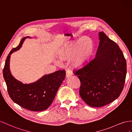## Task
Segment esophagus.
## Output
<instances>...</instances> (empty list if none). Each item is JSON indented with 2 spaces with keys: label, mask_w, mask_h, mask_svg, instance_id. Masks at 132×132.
I'll list each match as a JSON object with an SVG mask.
<instances>
[{
  "label": "esophagus",
  "mask_w": 132,
  "mask_h": 132,
  "mask_svg": "<svg viewBox=\"0 0 132 132\" xmlns=\"http://www.w3.org/2000/svg\"><path fill=\"white\" fill-rule=\"evenodd\" d=\"M71 75H72V72L70 70H66V78H69Z\"/></svg>",
  "instance_id": "1"
}]
</instances>
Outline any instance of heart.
<instances>
[{"label":"heart","instance_id":"heart-1","mask_svg":"<svg viewBox=\"0 0 132 132\" xmlns=\"http://www.w3.org/2000/svg\"><path fill=\"white\" fill-rule=\"evenodd\" d=\"M92 52L91 39L89 37L84 36L66 44L58 52V57L61 61L70 60L71 67L73 69L78 70L87 65Z\"/></svg>","mask_w":132,"mask_h":132}]
</instances>
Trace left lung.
Instances as JSON below:
<instances>
[{
    "mask_svg": "<svg viewBox=\"0 0 132 132\" xmlns=\"http://www.w3.org/2000/svg\"><path fill=\"white\" fill-rule=\"evenodd\" d=\"M98 35L95 58L74 72L81 81V97L93 107H103L117 98L127 74L126 60L118 45L103 32Z\"/></svg>",
    "mask_w": 132,
    "mask_h": 132,
    "instance_id": "8db88e82",
    "label": "left lung"
}]
</instances>
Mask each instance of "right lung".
<instances>
[{
    "instance_id": "1",
    "label": "right lung",
    "mask_w": 132,
    "mask_h": 132,
    "mask_svg": "<svg viewBox=\"0 0 132 132\" xmlns=\"http://www.w3.org/2000/svg\"><path fill=\"white\" fill-rule=\"evenodd\" d=\"M30 36L22 38L19 45L11 50L7 55L3 69V77L6 82L10 97L15 103L31 111H43L50 107L55 98L58 89L65 80V70L45 75L38 80L26 84L16 80L10 72L11 55L21 47L24 40Z\"/></svg>"
}]
</instances>
